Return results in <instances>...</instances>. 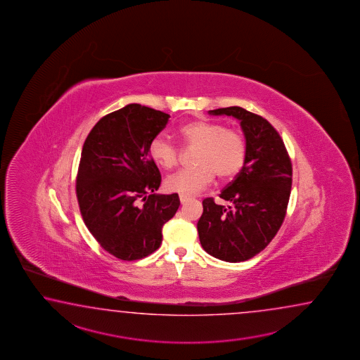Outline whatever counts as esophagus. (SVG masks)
Listing matches in <instances>:
<instances>
[{"instance_id": "34e87169", "label": "esophagus", "mask_w": 360, "mask_h": 360, "mask_svg": "<svg viewBox=\"0 0 360 360\" xmlns=\"http://www.w3.org/2000/svg\"><path fill=\"white\" fill-rule=\"evenodd\" d=\"M179 198H180V202H181V205H184V203H186V202H188V200H189V197H186V195H180V197H179Z\"/></svg>"}]
</instances>
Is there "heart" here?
<instances>
[{"mask_svg": "<svg viewBox=\"0 0 360 360\" xmlns=\"http://www.w3.org/2000/svg\"><path fill=\"white\" fill-rule=\"evenodd\" d=\"M184 146L197 148V167L181 169L165 180V189L180 195H194L205 191L214 180L236 176L245 161V143L236 131L222 123L198 120L184 123L177 129ZM149 155L163 169H174L179 161V148L167 136L157 135L149 144Z\"/></svg>", "mask_w": 360, "mask_h": 360, "instance_id": "b5f03b06", "label": "heart"}]
</instances>
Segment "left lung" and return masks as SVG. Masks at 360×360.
<instances>
[{
	"mask_svg": "<svg viewBox=\"0 0 360 360\" xmlns=\"http://www.w3.org/2000/svg\"><path fill=\"white\" fill-rule=\"evenodd\" d=\"M239 121L245 140V161L220 198H206L197 224L203 250L219 260L240 262L261 252L276 237L291 194L292 165L283 140L260 115L240 107L208 110Z\"/></svg>",
	"mask_w": 360,
	"mask_h": 360,
	"instance_id": "1",
	"label": "left lung"
}]
</instances>
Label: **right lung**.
<instances>
[{
	"instance_id": "obj_1",
	"label": "right lung",
	"mask_w": 360,
	"mask_h": 360,
	"mask_svg": "<svg viewBox=\"0 0 360 360\" xmlns=\"http://www.w3.org/2000/svg\"><path fill=\"white\" fill-rule=\"evenodd\" d=\"M169 115L129 104L103 117L84 140L77 199L87 229L121 260L143 259L160 248L162 226L174 217L180 199L155 194L161 174L149 144Z\"/></svg>"
}]
</instances>
